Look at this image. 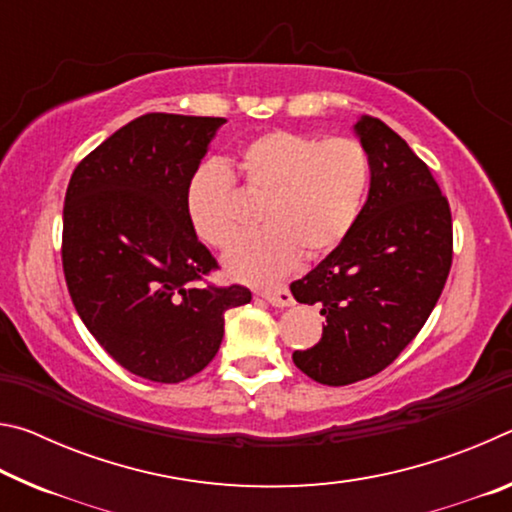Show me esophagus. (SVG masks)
<instances>
[{
  "instance_id": "34e87169",
  "label": "esophagus",
  "mask_w": 512,
  "mask_h": 512,
  "mask_svg": "<svg viewBox=\"0 0 512 512\" xmlns=\"http://www.w3.org/2000/svg\"><path fill=\"white\" fill-rule=\"evenodd\" d=\"M257 296H262L266 302H271L273 307H291L293 305L291 291L287 287H282V284L257 291Z\"/></svg>"
}]
</instances>
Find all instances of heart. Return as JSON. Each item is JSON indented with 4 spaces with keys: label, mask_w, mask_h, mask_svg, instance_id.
<instances>
[{
    "label": "heart",
    "mask_w": 512,
    "mask_h": 512,
    "mask_svg": "<svg viewBox=\"0 0 512 512\" xmlns=\"http://www.w3.org/2000/svg\"><path fill=\"white\" fill-rule=\"evenodd\" d=\"M237 171L250 194L262 196L259 228L241 237L223 259L235 280L264 284L282 277L302 250L318 257L352 230L370 183V158L350 137L268 131L237 153ZM235 180L223 162L198 164L187 180L185 205L196 235L225 248L239 232L232 205Z\"/></svg>",
    "instance_id": "1"
}]
</instances>
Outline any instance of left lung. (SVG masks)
Here are the masks:
<instances>
[{"instance_id": "8db88e82", "label": "left lung", "mask_w": 512, "mask_h": 512, "mask_svg": "<svg viewBox=\"0 0 512 512\" xmlns=\"http://www.w3.org/2000/svg\"><path fill=\"white\" fill-rule=\"evenodd\" d=\"M370 158V189L352 230L291 284L320 305L323 336L293 363L318 384L348 386L384 370L409 345L452 268V212L431 171L384 121L352 126Z\"/></svg>"}]
</instances>
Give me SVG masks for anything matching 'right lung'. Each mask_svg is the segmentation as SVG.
<instances>
[{"label": "right lung", "instance_id": "add662e5", "mask_svg": "<svg viewBox=\"0 0 512 512\" xmlns=\"http://www.w3.org/2000/svg\"><path fill=\"white\" fill-rule=\"evenodd\" d=\"M223 117H137L99 144L69 178L63 271L88 332L121 368L178 384L223 341L225 311L244 287L201 284L216 268L187 216L185 189Z\"/></svg>", "mask_w": 512, "mask_h": 512}]
</instances>
